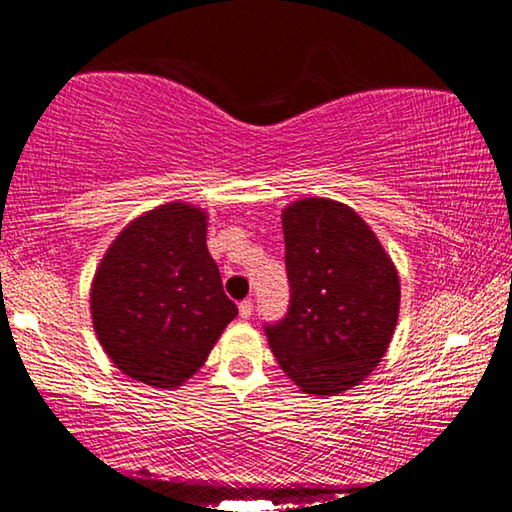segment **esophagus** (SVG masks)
<instances>
[{"instance_id": "esophagus-1", "label": "esophagus", "mask_w": 512, "mask_h": 512, "mask_svg": "<svg viewBox=\"0 0 512 512\" xmlns=\"http://www.w3.org/2000/svg\"><path fill=\"white\" fill-rule=\"evenodd\" d=\"M239 316L244 318V320H248L250 316H253V300L239 302Z\"/></svg>"}]
</instances>
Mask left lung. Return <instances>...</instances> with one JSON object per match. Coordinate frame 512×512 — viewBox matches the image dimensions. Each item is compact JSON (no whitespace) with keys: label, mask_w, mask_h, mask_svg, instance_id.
<instances>
[{"label":"left lung","mask_w":512,"mask_h":512,"mask_svg":"<svg viewBox=\"0 0 512 512\" xmlns=\"http://www.w3.org/2000/svg\"><path fill=\"white\" fill-rule=\"evenodd\" d=\"M287 316L266 325L280 368L302 393L359 386L391 345L400 275L375 232L345 203L300 198L282 210Z\"/></svg>","instance_id":"left-lung-1"}]
</instances>
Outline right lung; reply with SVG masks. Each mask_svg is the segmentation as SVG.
Returning a JSON list of instances; mask_svg holds the SVG:
<instances>
[{
  "instance_id": "obj_1",
  "label": "right lung",
  "mask_w": 512,
  "mask_h": 512,
  "mask_svg": "<svg viewBox=\"0 0 512 512\" xmlns=\"http://www.w3.org/2000/svg\"><path fill=\"white\" fill-rule=\"evenodd\" d=\"M205 237L207 212L176 201L137 216L103 255L90 289L92 327L124 375L183 386L237 316Z\"/></svg>"
}]
</instances>
